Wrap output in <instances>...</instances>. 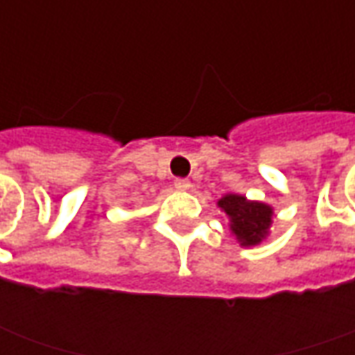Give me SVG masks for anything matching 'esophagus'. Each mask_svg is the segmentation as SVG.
I'll use <instances>...</instances> for the list:
<instances>
[{
	"label": "esophagus",
	"mask_w": 355,
	"mask_h": 355,
	"mask_svg": "<svg viewBox=\"0 0 355 355\" xmlns=\"http://www.w3.org/2000/svg\"><path fill=\"white\" fill-rule=\"evenodd\" d=\"M175 187L180 190H189L192 187V182H190L189 178H175Z\"/></svg>",
	"instance_id": "esophagus-1"
}]
</instances>
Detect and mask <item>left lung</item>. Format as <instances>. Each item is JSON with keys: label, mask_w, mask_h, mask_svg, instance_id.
Here are the masks:
<instances>
[{"label": "left lung", "mask_w": 355, "mask_h": 355, "mask_svg": "<svg viewBox=\"0 0 355 355\" xmlns=\"http://www.w3.org/2000/svg\"><path fill=\"white\" fill-rule=\"evenodd\" d=\"M218 204L230 216L232 232L238 236L241 245H257L267 236L273 216L267 204L245 200V196L239 194H226Z\"/></svg>", "instance_id": "obj_1"}]
</instances>
